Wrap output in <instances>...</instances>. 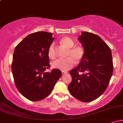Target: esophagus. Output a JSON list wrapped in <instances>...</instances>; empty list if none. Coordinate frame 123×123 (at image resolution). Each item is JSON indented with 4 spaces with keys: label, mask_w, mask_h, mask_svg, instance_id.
<instances>
[{
    "label": "esophagus",
    "mask_w": 123,
    "mask_h": 123,
    "mask_svg": "<svg viewBox=\"0 0 123 123\" xmlns=\"http://www.w3.org/2000/svg\"><path fill=\"white\" fill-rule=\"evenodd\" d=\"M66 73H68V72H62V75H64V74H66Z\"/></svg>",
    "instance_id": "34e87169"
}]
</instances>
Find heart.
Listing matches in <instances>:
<instances>
[{"label":"heart","instance_id":"b5f03b06","mask_svg":"<svg viewBox=\"0 0 123 123\" xmlns=\"http://www.w3.org/2000/svg\"><path fill=\"white\" fill-rule=\"evenodd\" d=\"M60 43L68 49H69L68 53V56L69 57L66 58H60L55 60L52 63V67L63 71H67L73 67L75 62L74 60L79 62L82 60L85 54V51L84 48L81 46H74L75 43L69 37L66 36L62 37L61 39ZM48 55L51 59H54L55 58L54 44H51L49 48Z\"/></svg>","mask_w":123,"mask_h":123}]
</instances>
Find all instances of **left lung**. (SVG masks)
<instances>
[{
	"label": "left lung",
	"mask_w": 123,
	"mask_h": 123,
	"mask_svg": "<svg viewBox=\"0 0 123 123\" xmlns=\"http://www.w3.org/2000/svg\"><path fill=\"white\" fill-rule=\"evenodd\" d=\"M79 40L85 54L79 65L70 71L72 80L68 88L77 99L89 102L108 87L113 70L112 56L111 49L98 35L82 32Z\"/></svg>",
	"instance_id": "8db88e82"
}]
</instances>
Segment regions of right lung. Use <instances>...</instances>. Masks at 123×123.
I'll return each mask as SVG.
<instances>
[{
    "label": "right lung",
    "mask_w": 123,
    "mask_h": 123,
    "mask_svg": "<svg viewBox=\"0 0 123 123\" xmlns=\"http://www.w3.org/2000/svg\"><path fill=\"white\" fill-rule=\"evenodd\" d=\"M53 33L37 32L29 35L15 47L12 69L17 88L32 101L47 97L62 75L61 71L50 69L48 50L54 40Z\"/></svg>",
    "instance_id": "1"
}]
</instances>
